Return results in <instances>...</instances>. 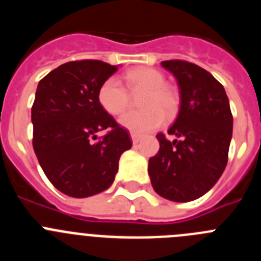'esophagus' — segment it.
Returning <instances> with one entry per match:
<instances>
[{
	"label": "esophagus",
	"mask_w": 261,
	"mask_h": 261,
	"mask_svg": "<svg viewBox=\"0 0 261 261\" xmlns=\"http://www.w3.org/2000/svg\"><path fill=\"white\" fill-rule=\"evenodd\" d=\"M130 138H132V142L133 145L138 144V142L141 141V136L137 135V133H130Z\"/></svg>",
	"instance_id": "34e87169"
}]
</instances>
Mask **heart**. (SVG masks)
I'll return each instance as SVG.
<instances>
[{"mask_svg":"<svg viewBox=\"0 0 261 261\" xmlns=\"http://www.w3.org/2000/svg\"><path fill=\"white\" fill-rule=\"evenodd\" d=\"M126 86L132 93L145 91L140 99L144 110L129 111L120 117V125L133 133H146L159 128L167 117H172L177 111L179 98L170 86L166 85L165 75L155 69L140 66L130 69L125 74ZM99 105L110 115L123 114L129 107L130 95L121 81L110 77L98 91Z\"/></svg>","mask_w":261,"mask_h":261,"instance_id":"1","label":"heart"}]
</instances>
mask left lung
<instances>
[{"mask_svg": "<svg viewBox=\"0 0 261 261\" xmlns=\"http://www.w3.org/2000/svg\"><path fill=\"white\" fill-rule=\"evenodd\" d=\"M161 65L176 78L180 108L167 133L156 135L159 151L149 159L151 186L176 202L199 199L217 183L227 165L232 115L222 85L200 66L181 60Z\"/></svg>", "mask_w": 261, "mask_h": 261, "instance_id": "1", "label": "left lung"}]
</instances>
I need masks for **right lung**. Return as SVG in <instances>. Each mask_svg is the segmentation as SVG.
Wrapping results in <instances>:
<instances>
[{
	"label": "right lung",
	"instance_id": "obj_1",
	"mask_svg": "<svg viewBox=\"0 0 261 261\" xmlns=\"http://www.w3.org/2000/svg\"><path fill=\"white\" fill-rule=\"evenodd\" d=\"M117 66L99 60L62 64L39 82L31 108L34 150L60 192L84 199L114 183L121 154L132 147L121 128L99 105L98 91ZM109 133L93 142L96 133Z\"/></svg>",
	"mask_w": 261,
	"mask_h": 261
}]
</instances>
